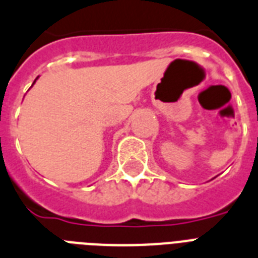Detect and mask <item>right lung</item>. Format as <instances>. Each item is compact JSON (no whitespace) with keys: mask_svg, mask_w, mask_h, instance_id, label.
I'll return each instance as SVG.
<instances>
[{"mask_svg":"<svg viewBox=\"0 0 258 258\" xmlns=\"http://www.w3.org/2000/svg\"><path fill=\"white\" fill-rule=\"evenodd\" d=\"M35 81H37V79H35ZM35 81H34V83H35ZM34 83H33V85H34Z\"/></svg>","mask_w":258,"mask_h":258,"instance_id":"obj_1","label":"right lung"}]
</instances>
